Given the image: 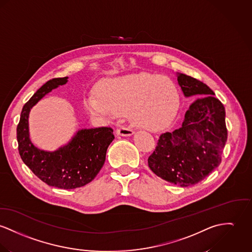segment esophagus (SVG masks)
I'll return each instance as SVG.
<instances>
[{"label":"esophagus","instance_id":"34e87169","mask_svg":"<svg viewBox=\"0 0 252 252\" xmlns=\"http://www.w3.org/2000/svg\"><path fill=\"white\" fill-rule=\"evenodd\" d=\"M117 135L124 136V137H126V136H131L134 134V131L128 127H120L116 130Z\"/></svg>","mask_w":252,"mask_h":252}]
</instances>
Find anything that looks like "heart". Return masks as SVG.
<instances>
[{
    "label": "heart",
    "instance_id": "b5f03b06",
    "mask_svg": "<svg viewBox=\"0 0 252 252\" xmlns=\"http://www.w3.org/2000/svg\"><path fill=\"white\" fill-rule=\"evenodd\" d=\"M84 98L85 109L96 115L110 116L129 111L138 127L156 130L163 127L174 113L176 89L172 80L151 73H136L104 81Z\"/></svg>",
    "mask_w": 252,
    "mask_h": 252
}]
</instances>
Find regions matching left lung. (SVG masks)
Listing matches in <instances>:
<instances>
[{"mask_svg":"<svg viewBox=\"0 0 252 252\" xmlns=\"http://www.w3.org/2000/svg\"><path fill=\"white\" fill-rule=\"evenodd\" d=\"M176 78L184 97L196 98L181 126L160 135L148 163L162 179L188 187L204 179L221 161L227 140L225 109L205 83L180 73Z\"/></svg>","mask_w":252,"mask_h":252,"instance_id":"1","label":"left lung"}]
</instances>
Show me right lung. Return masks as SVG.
Returning a JSON list of instances; mask_svg holds the SVG:
<instances>
[{
	"label": "right lung",
	"instance_id": "obj_1",
	"mask_svg": "<svg viewBox=\"0 0 252 252\" xmlns=\"http://www.w3.org/2000/svg\"><path fill=\"white\" fill-rule=\"evenodd\" d=\"M68 77L53 78L42 85L24 105L17 126L20 156L32 172L49 186L76 189L91 182L102 168L108 146L114 140L111 127L79 129L68 144L55 152L43 151L31 141L29 116L39 100L60 85Z\"/></svg>",
	"mask_w": 252,
	"mask_h": 252
}]
</instances>
